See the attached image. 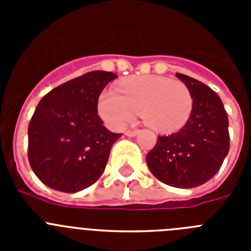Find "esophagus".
Wrapping results in <instances>:
<instances>
[{
    "mask_svg": "<svg viewBox=\"0 0 251 251\" xmlns=\"http://www.w3.org/2000/svg\"><path fill=\"white\" fill-rule=\"evenodd\" d=\"M138 133H139L138 129H128V130H126V136L134 137V136H137Z\"/></svg>",
    "mask_w": 251,
    "mask_h": 251,
    "instance_id": "esophagus-1",
    "label": "esophagus"
}]
</instances>
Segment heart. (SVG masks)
I'll return each instance as SVG.
<instances>
[{"mask_svg": "<svg viewBox=\"0 0 251 251\" xmlns=\"http://www.w3.org/2000/svg\"><path fill=\"white\" fill-rule=\"evenodd\" d=\"M117 92L105 90L98 101L99 114L112 127H123L139 113L152 130L172 133L191 115V92L178 80L156 75L132 76L121 81Z\"/></svg>", "mask_w": 251, "mask_h": 251, "instance_id": "1", "label": "heart"}]
</instances>
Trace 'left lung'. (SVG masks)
Listing matches in <instances>:
<instances>
[{"label":"left lung","instance_id":"8db88e82","mask_svg":"<svg viewBox=\"0 0 251 251\" xmlns=\"http://www.w3.org/2000/svg\"><path fill=\"white\" fill-rule=\"evenodd\" d=\"M176 76L191 92V115L178 132L158 137L146 161L161 182L192 188L211 179L227 156L229 119L214 90L187 75L176 73Z\"/></svg>","mask_w":251,"mask_h":251}]
</instances>
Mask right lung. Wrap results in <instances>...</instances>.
Wrapping results in <instances>:
<instances>
[{
  "mask_svg": "<svg viewBox=\"0 0 251 251\" xmlns=\"http://www.w3.org/2000/svg\"><path fill=\"white\" fill-rule=\"evenodd\" d=\"M115 77L103 70L86 73L49 92L37 104L28 124V162L52 190L81 191L104 172L122 134L104 127L98 99Z\"/></svg>",
  "mask_w": 251,
  "mask_h": 251,
  "instance_id": "add662e5",
  "label": "right lung"
}]
</instances>
